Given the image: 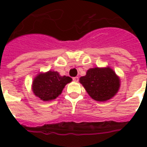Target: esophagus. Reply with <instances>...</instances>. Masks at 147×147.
<instances>
[{
	"label": "esophagus",
	"mask_w": 147,
	"mask_h": 147,
	"mask_svg": "<svg viewBox=\"0 0 147 147\" xmlns=\"http://www.w3.org/2000/svg\"><path fill=\"white\" fill-rule=\"evenodd\" d=\"M72 79H73L74 82H78V77H74V78H72Z\"/></svg>",
	"instance_id": "esophagus-1"
}]
</instances>
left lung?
Here are the masks:
<instances>
[{
	"label": "left lung",
	"instance_id": "8db88e82",
	"mask_svg": "<svg viewBox=\"0 0 147 147\" xmlns=\"http://www.w3.org/2000/svg\"><path fill=\"white\" fill-rule=\"evenodd\" d=\"M79 82L90 97L97 101H106L117 93L120 78L110 67L88 69Z\"/></svg>",
	"mask_w": 147,
	"mask_h": 147
}]
</instances>
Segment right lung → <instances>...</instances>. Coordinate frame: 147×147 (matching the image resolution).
Wrapping results in <instances>:
<instances>
[{"instance_id": "add662e5", "label": "right lung", "mask_w": 147, "mask_h": 147, "mask_svg": "<svg viewBox=\"0 0 147 147\" xmlns=\"http://www.w3.org/2000/svg\"><path fill=\"white\" fill-rule=\"evenodd\" d=\"M71 80L69 76H61L57 71H49L37 75L33 82L32 90L42 100H52L61 94L65 85Z\"/></svg>"}]
</instances>
